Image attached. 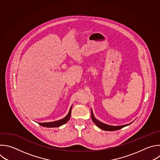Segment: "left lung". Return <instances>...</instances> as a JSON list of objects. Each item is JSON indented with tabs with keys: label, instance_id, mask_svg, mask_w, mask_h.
<instances>
[{
	"label": "left lung",
	"instance_id": "8db88e82",
	"mask_svg": "<svg viewBox=\"0 0 160 160\" xmlns=\"http://www.w3.org/2000/svg\"><path fill=\"white\" fill-rule=\"evenodd\" d=\"M91 116H92V119L93 121V122L96 124L97 126H98L100 129L104 130V131H117L119 129H121L122 128H123L124 127H126L127 126H128L129 124H126V125H123V126H109L108 124H103L101 122H100L99 121H98L97 119H96L93 114L92 111L91 110ZM132 123V122H131Z\"/></svg>",
	"mask_w": 160,
	"mask_h": 160
}]
</instances>
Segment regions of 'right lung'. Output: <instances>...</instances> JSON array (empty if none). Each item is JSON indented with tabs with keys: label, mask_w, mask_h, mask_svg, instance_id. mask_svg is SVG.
<instances>
[{
	"label": "right lung",
	"mask_w": 160,
	"mask_h": 160,
	"mask_svg": "<svg viewBox=\"0 0 160 160\" xmlns=\"http://www.w3.org/2000/svg\"><path fill=\"white\" fill-rule=\"evenodd\" d=\"M71 112H72V107L70 109V111L68 114V115L63 119L57 121H55V122H44V123H38L39 125L43 126V127H46V128H56V127H59L64 124H65L66 122H68V121L70 119V116H71Z\"/></svg>",
	"instance_id": "add662e5"
}]
</instances>
